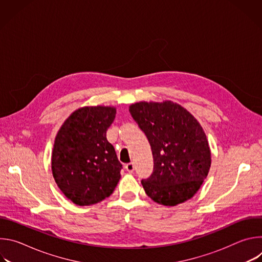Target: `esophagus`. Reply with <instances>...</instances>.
Here are the masks:
<instances>
[{"label":"esophagus","instance_id":"esophagus-1","mask_svg":"<svg viewBox=\"0 0 262 262\" xmlns=\"http://www.w3.org/2000/svg\"><path fill=\"white\" fill-rule=\"evenodd\" d=\"M124 168L126 169V171H128L129 173H132V172H134L135 166H134V164H133V163H128V164H126V165L124 166Z\"/></svg>","mask_w":262,"mask_h":262}]
</instances>
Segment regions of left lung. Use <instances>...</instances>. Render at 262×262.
Listing matches in <instances>:
<instances>
[{
  "label": "left lung",
  "instance_id": "1",
  "mask_svg": "<svg viewBox=\"0 0 262 262\" xmlns=\"http://www.w3.org/2000/svg\"><path fill=\"white\" fill-rule=\"evenodd\" d=\"M129 113L150 144L151 175L141 183L155 202L175 206L191 199L210 168L206 136L195 117L172 101L137 102Z\"/></svg>",
  "mask_w": 262,
  "mask_h": 262
}]
</instances>
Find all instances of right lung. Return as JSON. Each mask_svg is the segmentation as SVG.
<instances>
[{"label": "right lung", "mask_w": 262, "mask_h": 262, "mask_svg": "<svg viewBox=\"0 0 262 262\" xmlns=\"http://www.w3.org/2000/svg\"><path fill=\"white\" fill-rule=\"evenodd\" d=\"M116 110L86 106L66 119L55 139L52 171L62 193L74 204L98 203L114 192L121 163L106 140Z\"/></svg>", "instance_id": "obj_1"}]
</instances>
